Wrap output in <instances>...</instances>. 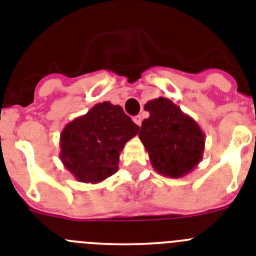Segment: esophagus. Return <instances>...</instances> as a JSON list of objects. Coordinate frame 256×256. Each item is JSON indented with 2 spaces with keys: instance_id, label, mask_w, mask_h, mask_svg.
Segmentation results:
<instances>
[{
  "instance_id": "1",
  "label": "esophagus",
  "mask_w": 256,
  "mask_h": 256,
  "mask_svg": "<svg viewBox=\"0 0 256 256\" xmlns=\"http://www.w3.org/2000/svg\"><path fill=\"white\" fill-rule=\"evenodd\" d=\"M142 121H143V118H142V116L139 114V116H135L134 117V122L135 124H136L138 126H140L142 125Z\"/></svg>"
}]
</instances>
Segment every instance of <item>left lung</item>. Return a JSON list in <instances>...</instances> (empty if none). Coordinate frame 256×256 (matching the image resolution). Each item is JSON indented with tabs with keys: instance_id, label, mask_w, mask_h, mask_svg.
Here are the masks:
<instances>
[{
	"instance_id": "obj_1",
	"label": "left lung",
	"mask_w": 256,
	"mask_h": 256,
	"mask_svg": "<svg viewBox=\"0 0 256 256\" xmlns=\"http://www.w3.org/2000/svg\"><path fill=\"white\" fill-rule=\"evenodd\" d=\"M139 139L158 174L182 178L198 165L205 150V132L192 117L170 99L157 98L144 106Z\"/></svg>"
}]
</instances>
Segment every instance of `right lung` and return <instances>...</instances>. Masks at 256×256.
<instances>
[{
  "instance_id": "right-lung-1",
  "label": "right lung",
  "mask_w": 256,
  "mask_h": 256,
  "mask_svg": "<svg viewBox=\"0 0 256 256\" xmlns=\"http://www.w3.org/2000/svg\"><path fill=\"white\" fill-rule=\"evenodd\" d=\"M139 126L120 106L103 102L66 124L60 134L64 168L81 183L96 184L118 170L120 154Z\"/></svg>"
}]
</instances>
